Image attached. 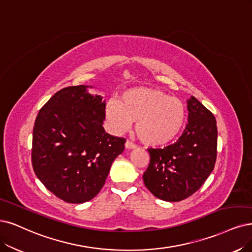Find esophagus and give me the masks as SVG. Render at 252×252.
Wrapping results in <instances>:
<instances>
[{
  "label": "esophagus",
  "mask_w": 252,
  "mask_h": 252,
  "mask_svg": "<svg viewBox=\"0 0 252 252\" xmlns=\"http://www.w3.org/2000/svg\"><path fill=\"white\" fill-rule=\"evenodd\" d=\"M125 147L126 148V150H134V148H136V145H135V144H133L132 142L126 141V144H125Z\"/></svg>",
  "instance_id": "obj_1"
}]
</instances>
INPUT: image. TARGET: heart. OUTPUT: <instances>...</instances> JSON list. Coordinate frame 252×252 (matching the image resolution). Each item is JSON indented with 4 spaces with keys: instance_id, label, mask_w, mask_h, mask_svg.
Masks as SVG:
<instances>
[{
    "instance_id": "heart-1",
    "label": "heart",
    "mask_w": 252,
    "mask_h": 252,
    "mask_svg": "<svg viewBox=\"0 0 252 252\" xmlns=\"http://www.w3.org/2000/svg\"><path fill=\"white\" fill-rule=\"evenodd\" d=\"M105 115L112 131L125 132L136 121V132L147 146H163L181 133L186 108L179 98L154 88L138 87L110 100Z\"/></svg>"
}]
</instances>
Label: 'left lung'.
Returning <instances> with one entry per match:
<instances>
[{
  "instance_id": "left-lung-1",
  "label": "left lung",
  "mask_w": 252,
  "mask_h": 252,
  "mask_svg": "<svg viewBox=\"0 0 252 252\" xmlns=\"http://www.w3.org/2000/svg\"><path fill=\"white\" fill-rule=\"evenodd\" d=\"M188 124L179 140L148 148L151 162L143 174L146 188L159 199L176 202L196 192L214 169L217 157L216 119L201 102L187 100Z\"/></svg>"
}]
</instances>
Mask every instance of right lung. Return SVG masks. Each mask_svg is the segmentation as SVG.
Instances as JSON below:
<instances>
[{
  "label": "right lung",
  "mask_w": 252,
  "mask_h": 252,
  "mask_svg": "<svg viewBox=\"0 0 252 252\" xmlns=\"http://www.w3.org/2000/svg\"><path fill=\"white\" fill-rule=\"evenodd\" d=\"M93 86L63 88L40 109L33 128L32 165L56 196L83 203L105 185L126 140L105 132L106 101Z\"/></svg>",
  "instance_id": "right-lung-1"
}]
</instances>
